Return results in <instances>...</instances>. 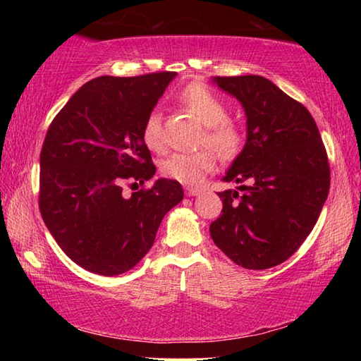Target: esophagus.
I'll use <instances>...</instances> for the list:
<instances>
[{"instance_id": "34e87169", "label": "esophagus", "mask_w": 361, "mask_h": 361, "mask_svg": "<svg viewBox=\"0 0 361 361\" xmlns=\"http://www.w3.org/2000/svg\"><path fill=\"white\" fill-rule=\"evenodd\" d=\"M185 192H186V195H189V197H194V195H199L200 192H202V189L194 188V186H186Z\"/></svg>"}]
</instances>
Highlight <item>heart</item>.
<instances>
[{
    "label": "heart",
    "instance_id": "b5f03b06",
    "mask_svg": "<svg viewBox=\"0 0 361 361\" xmlns=\"http://www.w3.org/2000/svg\"><path fill=\"white\" fill-rule=\"evenodd\" d=\"M178 100L207 127L204 143L209 145L219 157L231 159L240 151V130L228 121L229 109L226 103L207 85L189 84L181 90ZM142 137L145 145L152 151H162L166 148L161 113L152 111L148 114L143 124ZM213 169H215V156L210 151H200L195 154L173 152L161 162L164 175L185 185H195Z\"/></svg>",
    "mask_w": 361,
    "mask_h": 361
}]
</instances>
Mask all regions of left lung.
Segmentation results:
<instances>
[{
    "label": "left lung",
    "instance_id": "obj_1",
    "mask_svg": "<svg viewBox=\"0 0 361 361\" xmlns=\"http://www.w3.org/2000/svg\"><path fill=\"white\" fill-rule=\"evenodd\" d=\"M240 103L247 142L223 176L250 181L218 192L223 215L210 224L215 245L235 264L262 271L290 258L314 229L329 191V166L315 121L269 79L212 78Z\"/></svg>",
    "mask_w": 361,
    "mask_h": 361
}]
</instances>
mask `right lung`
<instances>
[{
    "mask_svg": "<svg viewBox=\"0 0 361 361\" xmlns=\"http://www.w3.org/2000/svg\"><path fill=\"white\" fill-rule=\"evenodd\" d=\"M176 73L85 82L54 118L39 156V210L78 266L119 276L154 243L166 213L183 200L178 181L157 178L126 197L122 185L156 173L142 130Z\"/></svg>",
    "mask_w": 361,
    "mask_h": 361,
    "instance_id": "obj_1",
    "label": "right lung"
}]
</instances>
